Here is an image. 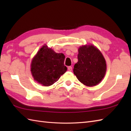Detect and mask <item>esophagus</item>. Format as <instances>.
Here are the masks:
<instances>
[{
  "label": "esophagus",
  "instance_id": "1",
  "mask_svg": "<svg viewBox=\"0 0 131 131\" xmlns=\"http://www.w3.org/2000/svg\"><path fill=\"white\" fill-rule=\"evenodd\" d=\"M68 69L69 71H71L72 70V67H71V66H69V67L68 68Z\"/></svg>",
  "mask_w": 131,
  "mask_h": 131
}]
</instances>
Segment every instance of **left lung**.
Here are the masks:
<instances>
[{
  "instance_id": "8db88e82",
  "label": "left lung",
  "mask_w": 131,
  "mask_h": 131,
  "mask_svg": "<svg viewBox=\"0 0 131 131\" xmlns=\"http://www.w3.org/2000/svg\"><path fill=\"white\" fill-rule=\"evenodd\" d=\"M78 61L74 65L73 72L83 84L92 87L104 78L106 70L105 58L93 46H84L78 49Z\"/></svg>"
}]
</instances>
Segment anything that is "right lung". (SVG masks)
I'll return each instance as SVG.
<instances>
[{
  "label": "right lung",
  "instance_id": "obj_1",
  "mask_svg": "<svg viewBox=\"0 0 131 131\" xmlns=\"http://www.w3.org/2000/svg\"><path fill=\"white\" fill-rule=\"evenodd\" d=\"M65 57L63 54L43 46L31 61V71L34 80L44 86L54 84L67 70L64 65Z\"/></svg>",
  "mask_w": 131,
  "mask_h": 131
}]
</instances>
